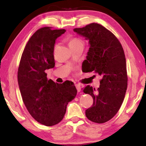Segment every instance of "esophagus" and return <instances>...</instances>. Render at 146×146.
<instances>
[{
    "instance_id": "esophagus-1",
    "label": "esophagus",
    "mask_w": 146,
    "mask_h": 146,
    "mask_svg": "<svg viewBox=\"0 0 146 146\" xmlns=\"http://www.w3.org/2000/svg\"><path fill=\"white\" fill-rule=\"evenodd\" d=\"M75 86H76V90H77V91H78V92H80V91H81V90H82L81 85H80V84H76Z\"/></svg>"
}]
</instances>
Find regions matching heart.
I'll return each mask as SVG.
<instances>
[{"label": "heart", "mask_w": 146, "mask_h": 146, "mask_svg": "<svg viewBox=\"0 0 146 146\" xmlns=\"http://www.w3.org/2000/svg\"><path fill=\"white\" fill-rule=\"evenodd\" d=\"M78 44H83V41L80 39L78 38H71L69 41V46L76 45Z\"/></svg>", "instance_id": "b5f03b06"}]
</instances>
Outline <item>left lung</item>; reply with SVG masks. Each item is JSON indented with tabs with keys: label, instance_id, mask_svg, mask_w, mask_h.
I'll use <instances>...</instances> for the list:
<instances>
[{
	"label": "left lung",
	"instance_id": "1",
	"mask_svg": "<svg viewBox=\"0 0 146 146\" xmlns=\"http://www.w3.org/2000/svg\"><path fill=\"white\" fill-rule=\"evenodd\" d=\"M73 31L88 40L83 71H94L102 77L97 90L89 85L83 90L94 99L92 106L85 111L86 116L95 123L106 122L120 109L127 87L124 51L115 36L100 24L92 23Z\"/></svg>",
	"mask_w": 146,
	"mask_h": 146
}]
</instances>
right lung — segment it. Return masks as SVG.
<instances>
[{"label":"right lung","mask_w":146,"mask_h":146,"mask_svg":"<svg viewBox=\"0 0 146 146\" xmlns=\"http://www.w3.org/2000/svg\"><path fill=\"white\" fill-rule=\"evenodd\" d=\"M65 31L50 27L38 29L27 42L18 69L19 87L25 106L34 119L46 126L61 122L68 102L77 94L72 82L59 84L48 80L45 73L54 66L56 40Z\"/></svg>","instance_id":"right-lung-1"}]
</instances>
